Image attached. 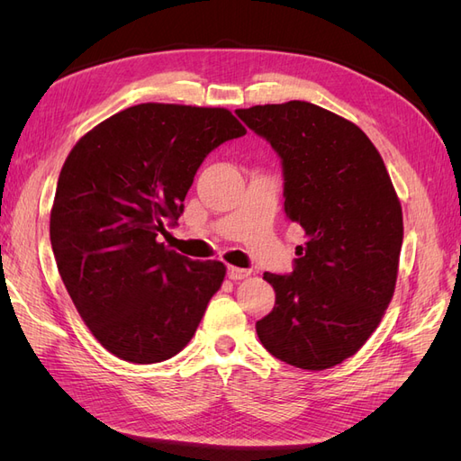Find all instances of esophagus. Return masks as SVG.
Wrapping results in <instances>:
<instances>
[{
	"label": "esophagus",
	"instance_id": "34e87169",
	"mask_svg": "<svg viewBox=\"0 0 461 461\" xmlns=\"http://www.w3.org/2000/svg\"><path fill=\"white\" fill-rule=\"evenodd\" d=\"M249 275V271L248 269H240V267H230L227 269V276L230 278V281H240V278H246Z\"/></svg>",
	"mask_w": 461,
	"mask_h": 461
}]
</instances>
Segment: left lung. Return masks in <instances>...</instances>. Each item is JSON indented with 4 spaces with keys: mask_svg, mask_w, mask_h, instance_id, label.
Returning a JSON list of instances; mask_svg holds the SVG:
<instances>
[{
    "mask_svg": "<svg viewBox=\"0 0 461 461\" xmlns=\"http://www.w3.org/2000/svg\"><path fill=\"white\" fill-rule=\"evenodd\" d=\"M281 158L285 215L308 240L292 273H263L275 308L256 323L265 350L321 371L354 356L394 294L402 207L379 151L354 122L308 104L236 109Z\"/></svg>",
    "mask_w": 461,
    "mask_h": 461,
    "instance_id": "left-lung-1",
    "label": "left lung"
}]
</instances>
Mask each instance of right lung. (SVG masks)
Here are the masks:
<instances>
[{"label":"right lung","instance_id":"obj_1","mask_svg":"<svg viewBox=\"0 0 461 461\" xmlns=\"http://www.w3.org/2000/svg\"><path fill=\"white\" fill-rule=\"evenodd\" d=\"M244 134L227 109L140 104L68 153L50 240L68 296L111 354L158 364L194 337L225 265L180 256L158 236L176 227L203 159Z\"/></svg>","mask_w":461,"mask_h":461}]
</instances>
